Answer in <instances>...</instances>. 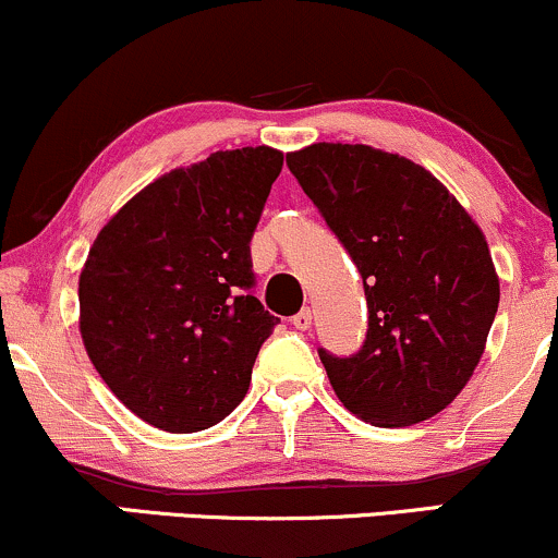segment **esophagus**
I'll list each match as a JSON object with an SVG mask.
<instances>
[{
	"instance_id": "esophagus-1",
	"label": "esophagus",
	"mask_w": 558,
	"mask_h": 558,
	"mask_svg": "<svg viewBox=\"0 0 558 558\" xmlns=\"http://www.w3.org/2000/svg\"><path fill=\"white\" fill-rule=\"evenodd\" d=\"M291 323H293V328H296V330H310L312 328V310H310V306H306V310H301L299 315H293Z\"/></svg>"
}]
</instances>
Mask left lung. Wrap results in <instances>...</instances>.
I'll list each match as a JSON object with an SVG mask.
<instances>
[{"label": "left lung", "mask_w": 558, "mask_h": 558, "mask_svg": "<svg viewBox=\"0 0 558 558\" xmlns=\"http://www.w3.org/2000/svg\"><path fill=\"white\" fill-rule=\"evenodd\" d=\"M286 162L364 280L362 349L351 356L319 349L336 396L377 427L444 412L475 373L498 312L483 230L407 157L323 141Z\"/></svg>", "instance_id": "obj_1"}]
</instances>
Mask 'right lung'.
<instances>
[{
	"mask_svg": "<svg viewBox=\"0 0 558 558\" xmlns=\"http://www.w3.org/2000/svg\"><path fill=\"white\" fill-rule=\"evenodd\" d=\"M283 155L215 151L138 191L96 235L78 280L81 338L101 380L168 433L243 401L280 323L254 296L252 243Z\"/></svg>",
	"mask_w": 558,
	"mask_h": 558,
	"instance_id": "obj_1",
	"label": "right lung"
}]
</instances>
